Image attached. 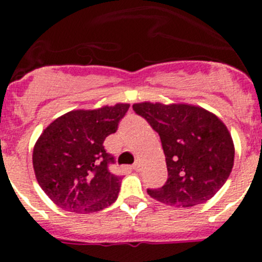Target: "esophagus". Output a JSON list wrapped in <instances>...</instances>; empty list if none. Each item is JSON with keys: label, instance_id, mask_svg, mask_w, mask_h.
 Returning <instances> with one entry per match:
<instances>
[{"label": "esophagus", "instance_id": "34e87169", "mask_svg": "<svg viewBox=\"0 0 262 262\" xmlns=\"http://www.w3.org/2000/svg\"><path fill=\"white\" fill-rule=\"evenodd\" d=\"M133 170L134 171H139V170H141V163H139V162L134 163V165H133Z\"/></svg>", "mask_w": 262, "mask_h": 262}]
</instances>
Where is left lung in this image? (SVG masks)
<instances>
[{"mask_svg":"<svg viewBox=\"0 0 262 262\" xmlns=\"http://www.w3.org/2000/svg\"><path fill=\"white\" fill-rule=\"evenodd\" d=\"M133 110L160 134L168 178L148 195L171 207L202 204L231 175L234 144L226 124L198 105L137 102Z\"/></svg>","mask_w":262,"mask_h":262,"instance_id":"1","label":"left lung"}]
</instances>
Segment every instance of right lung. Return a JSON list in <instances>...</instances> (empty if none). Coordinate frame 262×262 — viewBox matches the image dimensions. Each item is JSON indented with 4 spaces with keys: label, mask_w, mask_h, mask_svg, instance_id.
Masks as SVG:
<instances>
[{
    "label": "right lung",
    "mask_w": 262,
    "mask_h": 262,
    "mask_svg": "<svg viewBox=\"0 0 262 262\" xmlns=\"http://www.w3.org/2000/svg\"><path fill=\"white\" fill-rule=\"evenodd\" d=\"M129 106L118 102L72 110L44 129L34 146L33 167L36 181L55 205L87 214L115 202L121 179L107 170L114 158L102 143L115 133Z\"/></svg>",
    "instance_id": "right-lung-1"
}]
</instances>
